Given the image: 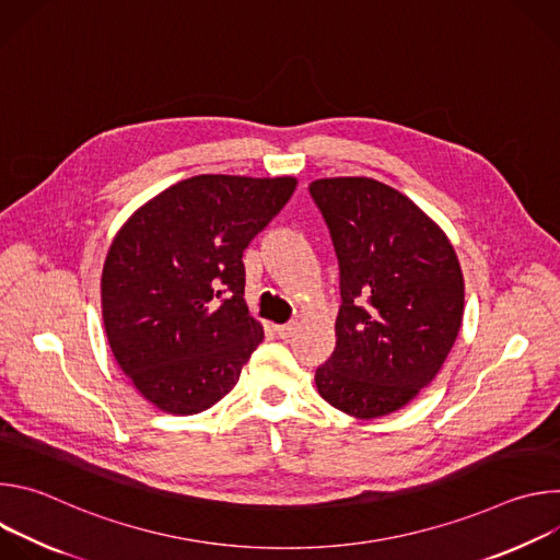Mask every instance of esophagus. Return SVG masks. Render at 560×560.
Wrapping results in <instances>:
<instances>
[{
  "label": "esophagus",
  "instance_id": "esophagus-1",
  "mask_svg": "<svg viewBox=\"0 0 560 560\" xmlns=\"http://www.w3.org/2000/svg\"><path fill=\"white\" fill-rule=\"evenodd\" d=\"M296 332V324H285V326H275V335L283 341H288Z\"/></svg>",
  "mask_w": 560,
  "mask_h": 560
}]
</instances>
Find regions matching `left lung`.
I'll use <instances>...</instances> for the list:
<instances>
[{"label": "left lung", "mask_w": 560, "mask_h": 560, "mask_svg": "<svg viewBox=\"0 0 560 560\" xmlns=\"http://www.w3.org/2000/svg\"><path fill=\"white\" fill-rule=\"evenodd\" d=\"M339 261L337 348L314 381L357 419L401 410L430 385L463 322V272L443 230L406 195L368 179L310 184Z\"/></svg>", "instance_id": "1"}]
</instances>
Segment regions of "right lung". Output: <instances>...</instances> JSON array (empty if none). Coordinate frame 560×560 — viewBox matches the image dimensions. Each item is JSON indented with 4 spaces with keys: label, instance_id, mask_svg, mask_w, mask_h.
Instances as JSON below:
<instances>
[{
    "label": "right lung",
    "instance_id": "add662e5",
    "mask_svg": "<svg viewBox=\"0 0 560 560\" xmlns=\"http://www.w3.org/2000/svg\"><path fill=\"white\" fill-rule=\"evenodd\" d=\"M294 188L292 177L199 175L117 232L102 275L104 326L119 368L159 410L212 408L264 341L244 299V250Z\"/></svg>",
    "mask_w": 560,
    "mask_h": 560
}]
</instances>
